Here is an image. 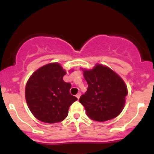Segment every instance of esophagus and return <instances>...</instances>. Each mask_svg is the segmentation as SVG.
<instances>
[{"instance_id": "obj_1", "label": "esophagus", "mask_w": 154, "mask_h": 154, "mask_svg": "<svg viewBox=\"0 0 154 154\" xmlns=\"http://www.w3.org/2000/svg\"><path fill=\"white\" fill-rule=\"evenodd\" d=\"M80 95H81V93H80V92H78V93L76 95V97H77V98L79 99V98H80Z\"/></svg>"}]
</instances>
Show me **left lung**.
<instances>
[{"instance_id": "left-lung-1", "label": "left lung", "mask_w": 154, "mask_h": 154, "mask_svg": "<svg viewBox=\"0 0 154 154\" xmlns=\"http://www.w3.org/2000/svg\"><path fill=\"white\" fill-rule=\"evenodd\" d=\"M83 71L88 88L79 101L84 106L88 117L98 122L117 117L123 110L128 94L121 77L101 65Z\"/></svg>"}]
</instances>
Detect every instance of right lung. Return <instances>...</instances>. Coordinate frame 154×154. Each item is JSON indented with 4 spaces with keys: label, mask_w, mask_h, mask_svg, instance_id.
<instances>
[{
    "label": "right lung",
    "mask_w": 154,
    "mask_h": 154,
    "mask_svg": "<svg viewBox=\"0 0 154 154\" xmlns=\"http://www.w3.org/2000/svg\"><path fill=\"white\" fill-rule=\"evenodd\" d=\"M66 74L60 65L50 63L33 73L25 86L27 104L34 117L44 123L62 121L77 98L70 94L71 84L63 80Z\"/></svg>",
    "instance_id": "1"
}]
</instances>
